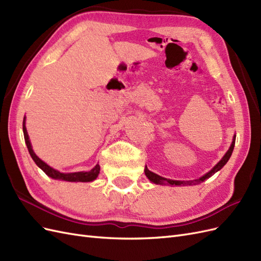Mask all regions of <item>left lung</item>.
<instances>
[{
	"mask_svg": "<svg viewBox=\"0 0 261 261\" xmlns=\"http://www.w3.org/2000/svg\"><path fill=\"white\" fill-rule=\"evenodd\" d=\"M235 138H236V135H234L233 137V140H232V144L230 146V148H228L227 151L225 152V154L223 155L222 159H221L215 167H213L208 173H206V174L202 175L201 177L197 178V179H193V180H175V179H170V178H165V177H162L160 175L155 174V173L149 171L147 165L145 167V174L146 176L148 177V179L150 181H152V183L156 184V185H171V186H186V185H197V184H200L201 181L208 179L210 176H212L215 173H217L218 171H220L221 169H222L224 165L226 164V162L228 161V159H230L231 155H232V152H233V149H234V145H235Z\"/></svg>",
	"mask_w": 261,
	"mask_h": 261,
	"instance_id": "obj_1",
	"label": "left lung"
}]
</instances>
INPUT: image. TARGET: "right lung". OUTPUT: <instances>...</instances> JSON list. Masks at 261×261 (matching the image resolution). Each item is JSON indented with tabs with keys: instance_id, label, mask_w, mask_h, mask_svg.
Here are the masks:
<instances>
[{
	"instance_id": "1",
	"label": "right lung",
	"mask_w": 261,
	"mask_h": 261,
	"mask_svg": "<svg viewBox=\"0 0 261 261\" xmlns=\"http://www.w3.org/2000/svg\"><path fill=\"white\" fill-rule=\"evenodd\" d=\"M25 123H26V117H23L22 132H23V137H25V143L27 145L28 151H29L31 158H33V160L35 161V163L45 173L46 175L50 176L53 179H60V180H66V181H92L98 177L99 173H100V165L99 164H97L93 169H91L90 171H87V172L83 171V172H73V173H63V172H60L58 170L51 168L50 165H48L44 161H42L40 158H39L34 152Z\"/></svg>"
}]
</instances>
